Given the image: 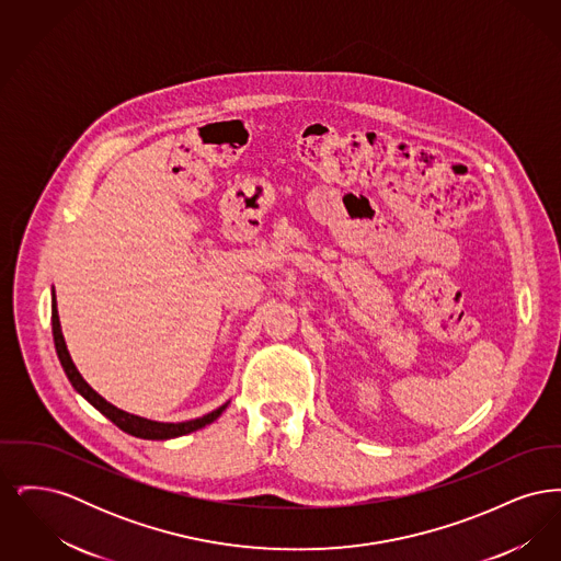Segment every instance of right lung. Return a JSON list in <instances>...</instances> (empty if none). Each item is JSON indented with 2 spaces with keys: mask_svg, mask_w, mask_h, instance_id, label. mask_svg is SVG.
<instances>
[{
  "mask_svg": "<svg viewBox=\"0 0 561 561\" xmlns=\"http://www.w3.org/2000/svg\"><path fill=\"white\" fill-rule=\"evenodd\" d=\"M53 334L54 347H56V353H58V359H60V364H62V368H65L67 378H69L71 385L76 387V391L81 393L85 400L90 401L101 414H105L113 425H117L122 431L130 433L134 437H140V439H170V437H181V435H187L191 431H197V428L210 425V423H214V421L222 414V410L229 405V401H227V403H222L220 408H216L210 414H206V416H202V419H195V421H187V423H156V421H147V419L128 414V412H124V410L111 405L107 400H103V398L81 378V374L78 373L76 364L71 362V355H69V351H67V345H65V339H62V332H60V321H58V311H56V300H54V298Z\"/></svg>",
  "mask_w": 561,
  "mask_h": 561,
  "instance_id": "1",
  "label": "right lung"
}]
</instances>
